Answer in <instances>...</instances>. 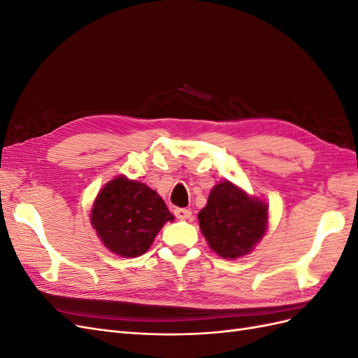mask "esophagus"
<instances>
[{"mask_svg": "<svg viewBox=\"0 0 358 358\" xmlns=\"http://www.w3.org/2000/svg\"><path fill=\"white\" fill-rule=\"evenodd\" d=\"M175 215H176V218L178 220H189L191 218V210L189 209H175Z\"/></svg>", "mask_w": 358, "mask_h": 358, "instance_id": "obj_1", "label": "esophagus"}]
</instances>
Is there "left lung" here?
Masks as SVG:
<instances>
[{
    "label": "left lung",
    "instance_id": "8db88e82",
    "mask_svg": "<svg viewBox=\"0 0 358 358\" xmlns=\"http://www.w3.org/2000/svg\"><path fill=\"white\" fill-rule=\"evenodd\" d=\"M267 203L225 180L215 185L199 213L200 230L222 258H241L263 239L268 224Z\"/></svg>",
    "mask_w": 358,
    "mask_h": 358
}]
</instances>
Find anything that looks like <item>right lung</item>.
Here are the masks:
<instances>
[{
	"instance_id": "obj_1",
	"label": "right lung",
	"mask_w": 358,
	"mask_h": 358,
	"mask_svg": "<svg viewBox=\"0 0 358 358\" xmlns=\"http://www.w3.org/2000/svg\"><path fill=\"white\" fill-rule=\"evenodd\" d=\"M157 191L137 180L116 176L96 196L91 222L113 254L134 258L145 254L167 221H173Z\"/></svg>"
}]
</instances>
